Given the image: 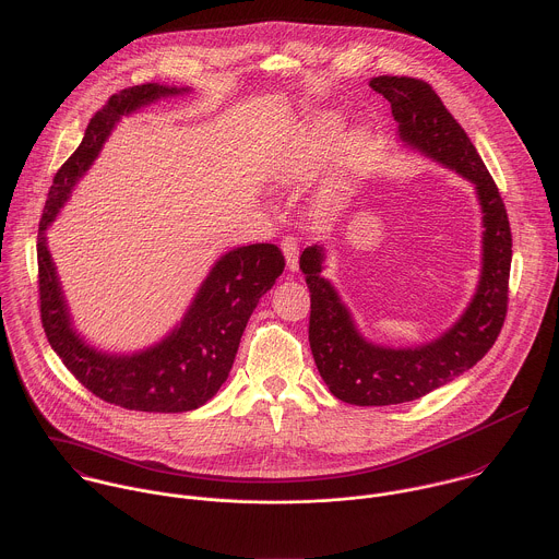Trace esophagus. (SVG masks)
<instances>
[{
  "label": "esophagus",
  "mask_w": 559,
  "mask_h": 559,
  "mask_svg": "<svg viewBox=\"0 0 559 559\" xmlns=\"http://www.w3.org/2000/svg\"><path fill=\"white\" fill-rule=\"evenodd\" d=\"M281 248H283V252H285L287 270H289V272H296V270H298V257H300L298 239H296V237H292V235H287V237H283Z\"/></svg>",
  "instance_id": "34e87169"
}]
</instances>
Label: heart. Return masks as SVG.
Segmentation results:
<instances>
[{"instance_id":"b5f03b06","label":"heart","mask_w":559,"mask_h":559,"mask_svg":"<svg viewBox=\"0 0 559 559\" xmlns=\"http://www.w3.org/2000/svg\"><path fill=\"white\" fill-rule=\"evenodd\" d=\"M336 133H338V120L335 116L322 114L313 118V122L309 124V129L292 151V155L278 166L276 181L287 186V183H296L311 177L318 170L320 162L333 151ZM365 144H367V133L362 129H354L341 140V151L345 157H354L365 148Z\"/></svg>"}]
</instances>
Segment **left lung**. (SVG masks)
Here are the masks:
<instances>
[{"instance_id":"1","label":"left lung","mask_w":559,"mask_h":559,"mask_svg":"<svg viewBox=\"0 0 559 559\" xmlns=\"http://www.w3.org/2000/svg\"><path fill=\"white\" fill-rule=\"evenodd\" d=\"M369 86L391 104L402 148L473 183L484 228L475 294L447 331L415 345H386L362 335L335 285L322 274L329 250L324 243L305 248L300 270L311 292L309 343L322 380L341 402L391 406L419 400L451 382L492 347L508 311L512 233L490 173L432 86L391 75L373 78Z\"/></svg>"}]
</instances>
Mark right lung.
Masks as SVG:
<instances>
[{
  "instance_id": "obj_1",
  "label": "right lung",
  "mask_w": 559,
  "mask_h": 559,
  "mask_svg": "<svg viewBox=\"0 0 559 559\" xmlns=\"http://www.w3.org/2000/svg\"><path fill=\"white\" fill-rule=\"evenodd\" d=\"M188 93L190 86L142 84L110 97L88 122L78 151L56 173L38 226L40 318L49 345L91 393L142 413L194 411L221 391L252 311L285 267L283 252L274 243L230 248L216 259L183 318L159 341L133 352L104 349L78 331L49 252L47 230L124 116Z\"/></svg>"
}]
</instances>
